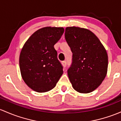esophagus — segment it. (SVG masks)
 I'll return each instance as SVG.
<instances>
[{
    "instance_id": "obj_1",
    "label": "esophagus",
    "mask_w": 121,
    "mask_h": 121,
    "mask_svg": "<svg viewBox=\"0 0 121 121\" xmlns=\"http://www.w3.org/2000/svg\"><path fill=\"white\" fill-rule=\"evenodd\" d=\"M62 65L64 67H65L66 65H67V61H64L62 62Z\"/></svg>"
}]
</instances>
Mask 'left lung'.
Wrapping results in <instances>:
<instances>
[{
  "label": "left lung",
  "mask_w": 121,
  "mask_h": 121,
  "mask_svg": "<svg viewBox=\"0 0 121 121\" xmlns=\"http://www.w3.org/2000/svg\"><path fill=\"white\" fill-rule=\"evenodd\" d=\"M65 37L72 52L68 75L78 92H92L107 75L108 56L99 38L92 31L79 27H67Z\"/></svg>",
  "instance_id": "left-lung-1"
}]
</instances>
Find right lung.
<instances>
[{"mask_svg": "<svg viewBox=\"0 0 121 121\" xmlns=\"http://www.w3.org/2000/svg\"><path fill=\"white\" fill-rule=\"evenodd\" d=\"M64 31L63 27L41 28L29 37L21 50V76L27 86L36 92L52 90L63 75V67L54 45Z\"/></svg>", "mask_w": 121, "mask_h": 121, "instance_id": "add662e5", "label": "right lung"}]
</instances>
